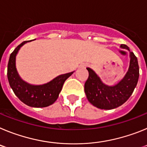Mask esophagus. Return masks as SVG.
I'll list each match as a JSON object with an SVG mask.
<instances>
[{
  "label": "esophagus",
  "mask_w": 147,
  "mask_h": 147,
  "mask_svg": "<svg viewBox=\"0 0 147 147\" xmlns=\"http://www.w3.org/2000/svg\"><path fill=\"white\" fill-rule=\"evenodd\" d=\"M84 66H86V65H84Z\"/></svg>",
  "instance_id": "34e87169"
}]
</instances>
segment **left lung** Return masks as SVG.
Listing matches in <instances>:
<instances>
[{"mask_svg":"<svg viewBox=\"0 0 147 147\" xmlns=\"http://www.w3.org/2000/svg\"><path fill=\"white\" fill-rule=\"evenodd\" d=\"M120 47L129 51L127 45L123 44ZM129 66L125 76L113 86L105 85L95 71L87 67L89 76L85 84V93L90 103L97 108L111 110L127 102L133 93L139 77V66L137 57L129 51Z\"/></svg>","mask_w":147,"mask_h":147,"instance_id":"obj_1","label":"left lung"}]
</instances>
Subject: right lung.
<instances>
[{
	"mask_svg": "<svg viewBox=\"0 0 147 147\" xmlns=\"http://www.w3.org/2000/svg\"><path fill=\"white\" fill-rule=\"evenodd\" d=\"M31 41L20 43L10 55L7 68L8 80L13 92L25 105L32 107H45L56 102L65 81L74 71L59 75L43 85H32L22 80L16 68V56L20 48Z\"/></svg>",
	"mask_w": 147,
	"mask_h": 147,
	"instance_id": "obj_1",
	"label": "right lung"
}]
</instances>
